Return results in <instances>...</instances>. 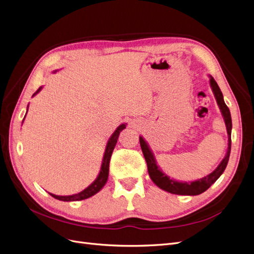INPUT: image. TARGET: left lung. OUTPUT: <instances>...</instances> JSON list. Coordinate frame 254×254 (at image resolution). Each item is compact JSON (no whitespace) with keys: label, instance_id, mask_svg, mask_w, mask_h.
<instances>
[{"label":"left lung","instance_id":"8db88e82","mask_svg":"<svg viewBox=\"0 0 254 254\" xmlns=\"http://www.w3.org/2000/svg\"><path fill=\"white\" fill-rule=\"evenodd\" d=\"M210 86L212 88V91L214 93L215 99H217L218 105L221 109L222 114L224 116V120L225 124H226V127H227V133H228V151L226 156L222 160V162L220 163V165L215 168V170L209 174L208 176H206L202 179L198 180V181H193V182H178L175 181L173 179H170V177H167L166 175H164L160 168L158 167L155 158L151 152V149L148 148L146 142L143 140L142 137H139V141H140V146H141L143 156L145 158V161L147 164V171H148V175L151 177V179L153 180V182L160 187L161 190H166L171 193H175V194H185V195H196L200 194L202 192H204L205 190H207L209 187L217 181L220 176L223 174V172L225 171V168L227 166L228 160H229V156H230V149H231V127H232V124H231V116H230V111L228 109V107L226 106V103L224 102L223 99V94L218 86L217 81H215L212 77L210 78Z\"/></svg>","mask_w":254,"mask_h":254}]
</instances>
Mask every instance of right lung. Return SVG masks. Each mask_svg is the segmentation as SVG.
<instances>
[{
  "label": "right lung",
  "instance_id": "right-lung-1",
  "mask_svg": "<svg viewBox=\"0 0 254 254\" xmlns=\"http://www.w3.org/2000/svg\"><path fill=\"white\" fill-rule=\"evenodd\" d=\"M41 90V88H39V90L36 91V93ZM34 93V94H36ZM33 94V95H34ZM124 128H126V125H121L117 127V129L114 132V134L112 135V137L110 138L109 142L107 144V148H106V152H105V156H103V160H102V164H101V168H100V173L97 177V179L94 181L89 187H87L86 190L80 191L79 193L76 194H73V195H56L53 193H50L53 198L61 200V201H65V202H69V201H80V200H84V199H88L90 196L94 195L95 193H97L102 187L103 185L106 184L107 180H108V177H109V167H110V159L113 153V149H114L116 143H117V139L118 136L120 134V132Z\"/></svg>",
  "mask_w": 254,
  "mask_h": 254
}]
</instances>
